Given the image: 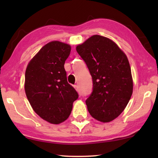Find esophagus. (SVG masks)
Segmentation results:
<instances>
[{
  "label": "esophagus",
  "instance_id": "obj_1",
  "mask_svg": "<svg viewBox=\"0 0 158 158\" xmlns=\"http://www.w3.org/2000/svg\"><path fill=\"white\" fill-rule=\"evenodd\" d=\"M74 88L76 89V90H77V91H78V89H79L78 85H74Z\"/></svg>",
  "mask_w": 158,
  "mask_h": 158
}]
</instances>
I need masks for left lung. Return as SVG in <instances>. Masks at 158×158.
Returning a JSON list of instances; mask_svg holds the SVG:
<instances>
[{"label": "left lung", "instance_id": "8db88e82", "mask_svg": "<svg viewBox=\"0 0 158 158\" xmlns=\"http://www.w3.org/2000/svg\"><path fill=\"white\" fill-rule=\"evenodd\" d=\"M89 68L93 91L85 100L88 110L107 123L121 114L132 94L131 68L126 55L107 37L95 35L76 48Z\"/></svg>", "mask_w": 158, "mask_h": 158}]
</instances>
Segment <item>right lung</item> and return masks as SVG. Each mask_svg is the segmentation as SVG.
<instances>
[{
  "label": "right lung",
  "mask_w": 158,
  "mask_h": 158,
  "mask_svg": "<svg viewBox=\"0 0 158 158\" xmlns=\"http://www.w3.org/2000/svg\"><path fill=\"white\" fill-rule=\"evenodd\" d=\"M71 47L53 41L29 62L25 73V92L35 112L53 124L65 121L79 95L68 84L64 64Z\"/></svg>",
  "instance_id": "add662e5"
}]
</instances>
